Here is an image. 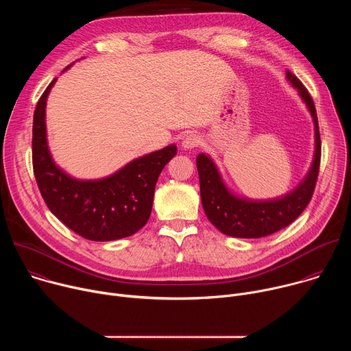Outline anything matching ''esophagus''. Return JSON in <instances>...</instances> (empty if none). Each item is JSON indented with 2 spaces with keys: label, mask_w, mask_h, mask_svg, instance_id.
<instances>
[{
  "label": "esophagus",
  "mask_w": 351,
  "mask_h": 351,
  "mask_svg": "<svg viewBox=\"0 0 351 351\" xmlns=\"http://www.w3.org/2000/svg\"><path fill=\"white\" fill-rule=\"evenodd\" d=\"M199 144H202V138H199L197 134H187L182 141V147L184 149H193Z\"/></svg>",
  "instance_id": "1"
}]
</instances>
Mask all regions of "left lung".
Segmentation results:
<instances>
[{"label": "left lung", "instance_id": "left-lung-1", "mask_svg": "<svg viewBox=\"0 0 351 351\" xmlns=\"http://www.w3.org/2000/svg\"><path fill=\"white\" fill-rule=\"evenodd\" d=\"M286 79L298 91L307 106L315 130V153L311 168L300 184L287 194L274 199H248L232 193L210 156H197L199 194L204 213L210 222L222 233L241 239H257L272 234L290 225L308 206L319 173L321 137L313 98L291 72Z\"/></svg>", "mask_w": 351, "mask_h": 351}]
</instances>
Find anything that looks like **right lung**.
<instances>
[{
	"mask_svg": "<svg viewBox=\"0 0 351 351\" xmlns=\"http://www.w3.org/2000/svg\"><path fill=\"white\" fill-rule=\"evenodd\" d=\"M56 80L40 97L33 117V171L44 202L64 225L84 239L111 241L132 236L147 223L158 176L178 148L171 144L136 158L103 179L72 178L54 162L47 143L45 104Z\"/></svg>",
	"mask_w": 351,
	"mask_h": 351,
	"instance_id": "add662e5",
	"label": "right lung"
}]
</instances>
